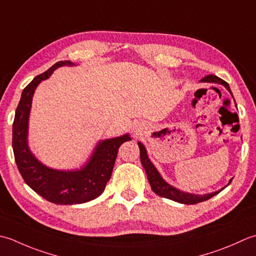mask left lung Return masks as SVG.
Listing matches in <instances>:
<instances>
[{"label": "left lung", "instance_id": "left-lung-1", "mask_svg": "<svg viewBox=\"0 0 256 256\" xmlns=\"http://www.w3.org/2000/svg\"><path fill=\"white\" fill-rule=\"evenodd\" d=\"M202 82H211V83H220L224 85L225 88L228 90V92L232 94L231 88H230V85L224 81V80L220 78L216 75L210 74L204 76L202 80ZM138 148H140V156H141V162L143 168H145V172H146L148 178L150 185H151L152 191L160 195V196L172 200V201L178 202V203H183V204H196V203H201L206 201V200L213 198L214 195H216L220 193V191H216L214 193H210V194H205V195H195V194H190V193H184L178 191L175 188H173L172 185L168 184L164 180L161 178V175L156 171V168H154V165L150 161L146 154V150L143 146L142 143L138 142ZM232 181V180H231ZM230 181V183H231ZM228 183V184H230ZM223 190V188H222ZM221 190V191H222Z\"/></svg>", "mask_w": 256, "mask_h": 256}]
</instances>
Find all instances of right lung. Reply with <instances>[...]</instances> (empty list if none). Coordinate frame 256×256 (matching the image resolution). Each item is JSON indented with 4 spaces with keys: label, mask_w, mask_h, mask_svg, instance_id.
Wrapping results in <instances>:
<instances>
[{
    "label": "right lung",
    "mask_w": 256,
    "mask_h": 256,
    "mask_svg": "<svg viewBox=\"0 0 256 256\" xmlns=\"http://www.w3.org/2000/svg\"><path fill=\"white\" fill-rule=\"evenodd\" d=\"M73 65L70 61H60L48 71L33 78L23 90L15 111L12 146L14 158L23 180L34 192L54 204H81L96 198L104 191L112 175L115 160L121 144L130 141V135L100 142L88 163L75 172H62L44 166L30 152L26 143L28 122L35 88L48 78L56 68Z\"/></svg>",
    "instance_id": "obj_1"
}]
</instances>
